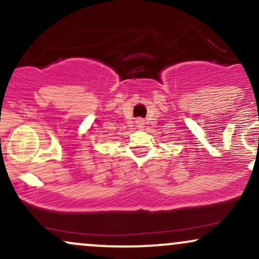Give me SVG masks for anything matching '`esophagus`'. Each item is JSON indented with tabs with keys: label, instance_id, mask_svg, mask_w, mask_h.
<instances>
[{
	"label": "esophagus",
	"instance_id": "esophagus-1",
	"mask_svg": "<svg viewBox=\"0 0 259 259\" xmlns=\"http://www.w3.org/2000/svg\"><path fill=\"white\" fill-rule=\"evenodd\" d=\"M136 124H138L139 127H142V126H144V120L138 119V120H136Z\"/></svg>",
	"mask_w": 259,
	"mask_h": 259
}]
</instances>
